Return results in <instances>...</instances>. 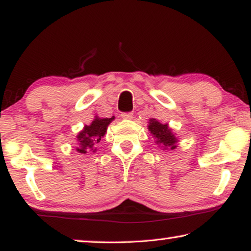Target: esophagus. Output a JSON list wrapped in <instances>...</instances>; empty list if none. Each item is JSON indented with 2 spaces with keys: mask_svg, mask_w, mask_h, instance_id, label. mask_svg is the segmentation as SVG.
I'll return each mask as SVG.
<instances>
[{
  "mask_svg": "<svg viewBox=\"0 0 251 251\" xmlns=\"http://www.w3.org/2000/svg\"><path fill=\"white\" fill-rule=\"evenodd\" d=\"M122 118H124V120H131V118H133V114H131V113H122Z\"/></svg>",
  "mask_w": 251,
  "mask_h": 251,
  "instance_id": "obj_1",
  "label": "esophagus"
}]
</instances>
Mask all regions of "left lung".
Returning a JSON list of instances; mask_svg holds the SVG:
<instances>
[{"mask_svg": "<svg viewBox=\"0 0 251 251\" xmlns=\"http://www.w3.org/2000/svg\"><path fill=\"white\" fill-rule=\"evenodd\" d=\"M147 127L152 138L155 139V143L164 151H173L177 147L178 138L176 137V133H174L168 124H161L156 118H151Z\"/></svg>", "mask_w": 251, "mask_h": 251, "instance_id": "8db88e82", "label": "left lung"}]
</instances>
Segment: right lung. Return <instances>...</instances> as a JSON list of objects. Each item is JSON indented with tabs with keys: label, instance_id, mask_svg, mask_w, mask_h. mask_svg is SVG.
<instances>
[{
	"label": "right lung",
	"instance_id": "add662e5",
	"mask_svg": "<svg viewBox=\"0 0 251 251\" xmlns=\"http://www.w3.org/2000/svg\"><path fill=\"white\" fill-rule=\"evenodd\" d=\"M115 120V116L110 118H100L95 116L90 125H85L84 128L79 131L76 136L77 145H76V151L80 154L93 151L95 152L97 148L95 147L97 143H100L107 131L108 125Z\"/></svg>",
	"mask_w": 251,
	"mask_h": 251
}]
</instances>
